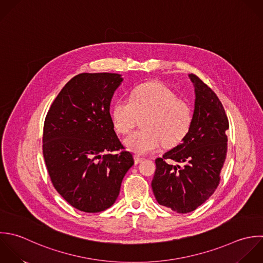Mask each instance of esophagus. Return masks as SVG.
<instances>
[{
    "label": "esophagus",
    "mask_w": 263,
    "mask_h": 263,
    "mask_svg": "<svg viewBox=\"0 0 263 263\" xmlns=\"http://www.w3.org/2000/svg\"><path fill=\"white\" fill-rule=\"evenodd\" d=\"M143 160H144V159L141 158V157H139V156H134V162H135V164H139V163H141Z\"/></svg>",
    "instance_id": "34e87169"
}]
</instances>
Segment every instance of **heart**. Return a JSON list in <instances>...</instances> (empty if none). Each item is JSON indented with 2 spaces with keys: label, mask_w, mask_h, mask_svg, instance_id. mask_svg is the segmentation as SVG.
Returning <instances> with one entry per match:
<instances>
[{
  "label": "heart",
  "mask_w": 263,
  "mask_h": 263,
  "mask_svg": "<svg viewBox=\"0 0 263 263\" xmlns=\"http://www.w3.org/2000/svg\"><path fill=\"white\" fill-rule=\"evenodd\" d=\"M142 130L129 135L126 146L137 155H145L165 146L177 145L190 131L193 114L190 104L167 86L148 82L135 87L130 100L118 99L111 108L116 130L128 134L142 119Z\"/></svg>",
  "instance_id": "1"
}]
</instances>
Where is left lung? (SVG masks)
Returning a JSON list of instances; mask_svg holds the SVG:
<instances>
[{
	"label": "left lung",
	"mask_w": 263,
	"mask_h": 263,
	"mask_svg": "<svg viewBox=\"0 0 263 263\" xmlns=\"http://www.w3.org/2000/svg\"><path fill=\"white\" fill-rule=\"evenodd\" d=\"M190 78L196 92L190 131L181 143L156 159L152 181L158 203L177 213L196 210L214 194L228 153L230 124L222 103L199 77Z\"/></svg>",
	"instance_id": "1"
}]
</instances>
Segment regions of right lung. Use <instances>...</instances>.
<instances>
[{"label":"right lung","instance_id":"1","mask_svg":"<svg viewBox=\"0 0 263 263\" xmlns=\"http://www.w3.org/2000/svg\"><path fill=\"white\" fill-rule=\"evenodd\" d=\"M122 81L118 73L77 74L59 92L45 119L43 155L50 179L58 194L83 212L109 208L134 165L109 114Z\"/></svg>","mask_w":263,"mask_h":263}]
</instances>
